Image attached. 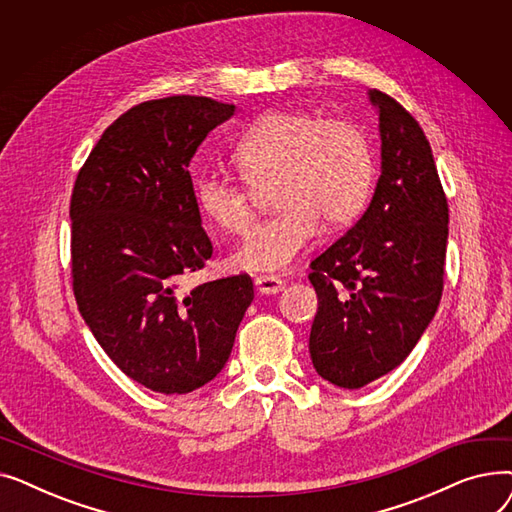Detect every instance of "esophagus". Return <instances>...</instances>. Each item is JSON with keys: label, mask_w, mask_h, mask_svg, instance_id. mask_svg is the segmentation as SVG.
<instances>
[{"label": "esophagus", "mask_w": 512, "mask_h": 512, "mask_svg": "<svg viewBox=\"0 0 512 512\" xmlns=\"http://www.w3.org/2000/svg\"><path fill=\"white\" fill-rule=\"evenodd\" d=\"M255 288L259 294H276V292L284 290V282L276 276H257Z\"/></svg>", "instance_id": "esophagus-1"}]
</instances>
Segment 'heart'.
Wrapping results in <instances>:
<instances>
[{
    "label": "heart",
    "mask_w": 512,
    "mask_h": 512,
    "mask_svg": "<svg viewBox=\"0 0 512 512\" xmlns=\"http://www.w3.org/2000/svg\"><path fill=\"white\" fill-rule=\"evenodd\" d=\"M232 161L253 188L274 184V218L257 224L230 261L247 272H282L307 249L321 222L351 224L371 191L373 157L365 132L299 110L265 112L238 139ZM205 218L238 234L253 220L251 188L215 172L195 182Z\"/></svg>",
    "instance_id": "heart-1"
}]
</instances>
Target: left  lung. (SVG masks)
I'll return each mask as SVG.
<instances>
[{
	"label": "left lung",
	"mask_w": 512,
	"mask_h": 512,
	"mask_svg": "<svg viewBox=\"0 0 512 512\" xmlns=\"http://www.w3.org/2000/svg\"><path fill=\"white\" fill-rule=\"evenodd\" d=\"M382 174L361 220L311 261L315 371L357 390L396 369L434 319L444 286L448 203L432 147L398 101L371 89Z\"/></svg>",
	"instance_id": "1"
}]
</instances>
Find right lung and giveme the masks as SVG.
I'll return each mask as SVG.
<instances>
[{
  "label": "right lung",
  "instance_id": "1",
  "mask_svg": "<svg viewBox=\"0 0 512 512\" xmlns=\"http://www.w3.org/2000/svg\"><path fill=\"white\" fill-rule=\"evenodd\" d=\"M234 110L193 95L134 105L105 128L74 182L78 311L107 357L153 392L211 382L253 301L247 274L180 290L213 253L188 164Z\"/></svg>",
  "mask_w": 512,
  "mask_h": 512
}]
</instances>
